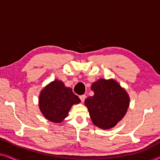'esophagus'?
I'll use <instances>...</instances> for the list:
<instances>
[{"label":"esophagus","instance_id":"obj_1","mask_svg":"<svg viewBox=\"0 0 160 160\" xmlns=\"http://www.w3.org/2000/svg\"><path fill=\"white\" fill-rule=\"evenodd\" d=\"M79 98H80V99L81 101L84 102V101H85V98H86V96H85V95H80Z\"/></svg>","mask_w":160,"mask_h":160}]
</instances>
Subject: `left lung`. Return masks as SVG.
Returning a JSON list of instances; mask_svg holds the SVG:
<instances>
[{
  "instance_id": "8db88e82",
  "label": "left lung",
  "mask_w": 160,
  "mask_h": 160,
  "mask_svg": "<svg viewBox=\"0 0 160 160\" xmlns=\"http://www.w3.org/2000/svg\"><path fill=\"white\" fill-rule=\"evenodd\" d=\"M94 95L87 98V106L93 124L109 129L123 118L129 106V96L125 89L113 79H99L92 84Z\"/></svg>"
}]
</instances>
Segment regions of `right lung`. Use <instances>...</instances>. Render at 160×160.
Masks as SVG:
<instances>
[{"label": "right lung", "mask_w": 160, "mask_h": 160, "mask_svg": "<svg viewBox=\"0 0 160 160\" xmlns=\"http://www.w3.org/2000/svg\"><path fill=\"white\" fill-rule=\"evenodd\" d=\"M80 100L74 94L70 88L65 87L61 80H54L47 85L40 92L39 106L40 111L52 122L60 123L68 115L74 104Z\"/></svg>", "instance_id": "1"}]
</instances>
